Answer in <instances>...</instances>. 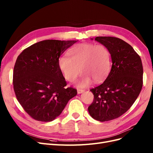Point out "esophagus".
Masks as SVG:
<instances>
[{
  "label": "esophagus",
  "mask_w": 153,
  "mask_h": 153,
  "mask_svg": "<svg viewBox=\"0 0 153 153\" xmlns=\"http://www.w3.org/2000/svg\"><path fill=\"white\" fill-rule=\"evenodd\" d=\"M84 92V89H77V93L79 94H81V93H83V92Z\"/></svg>",
  "instance_id": "34e87169"
}]
</instances>
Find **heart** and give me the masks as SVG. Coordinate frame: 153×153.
I'll list each match as a JSON object with an SVG mask.
<instances>
[{
	"label": "heart",
	"mask_w": 153,
	"mask_h": 153,
	"mask_svg": "<svg viewBox=\"0 0 153 153\" xmlns=\"http://www.w3.org/2000/svg\"><path fill=\"white\" fill-rule=\"evenodd\" d=\"M69 57L64 55L59 59L58 65L63 76L69 82H74L83 73L77 82L79 87L89 85L92 80L103 81L110 70L111 57L105 45L94 43H80L69 52Z\"/></svg>",
	"instance_id": "heart-1"
}]
</instances>
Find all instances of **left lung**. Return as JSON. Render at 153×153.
Returning a JSON list of instances; mask_svg holds the SVG:
<instances>
[{
  "label": "left lung",
  "instance_id": "left-lung-1",
  "mask_svg": "<svg viewBox=\"0 0 153 153\" xmlns=\"http://www.w3.org/2000/svg\"><path fill=\"white\" fill-rule=\"evenodd\" d=\"M95 40L108 49L112 65L103 84L90 90L94 98L88 111L92 118L104 122L130 108L142 90L143 68L139 55L123 40L106 36Z\"/></svg>",
  "mask_w": 153,
  "mask_h": 153
}]
</instances>
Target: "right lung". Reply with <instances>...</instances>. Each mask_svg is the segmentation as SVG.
Here are the masks:
<instances>
[{"mask_svg":"<svg viewBox=\"0 0 153 153\" xmlns=\"http://www.w3.org/2000/svg\"><path fill=\"white\" fill-rule=\"evenodd\" d=\"M77 41L43 40L18 55L13 70L14 91L25 112L37 121H53L77 94L76 89L65 87L58 65L61 55Z\"/></svg>","mask_w":153,"mask_h":153,"instance_id":"right-lung-1","label":"right lung"}]
</instances>
